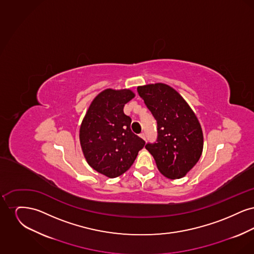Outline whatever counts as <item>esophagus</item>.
<instances>
[{"label":"esophagus","mask_w":254,"mask_h":254,"mask_svg":"<svg viewBox=\"0 0 254 254\" xmlns=\"http://www.w3.org/2000/svg\"><path fill=\"white\" fill-rule=\"evenodd\" d=\"M140 137L143 139V140H145V133H141L140 134Z\"/></svg>","instance_id":"esophagus-1"}]
</instances>
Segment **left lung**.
<instances>
[{"label": "left lung", "mask_w": 254, "mask_h": 254, "mask_svg": "<svg viewBox=\"0 0 254 254\" xmlns=\"http://www.w3.org/2000/svg\"><path fill=\"white\" fill-rule=\"evenodd\" d=\"M138 94L157 121V139L145 148L159 171L169 179L184 177L199 161L203 132L192 109L183 97L165 84L138 86Z\"/></svg>", "instance_id": "8db88e82"}]
</instances>
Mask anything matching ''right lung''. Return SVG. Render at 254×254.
Wrapping results in <instances>:
<instances>
[{"mask_svg":"<svg viewBox=\"0 0 254 254\" xmlns=\"http://www.w3.org/2000/svg\"><path fill=\"white\" fill-rule=\"evenodd\" d=\"M133 97L129 89L104 90L91 103L80 127L86 162L109 178L129 169L145 144L131 131V119L123 110Z\"/></svg>","mask_w":254,"mask_h":254,"instance_id":"add662e5","label":"right lung"}]
</instances>
